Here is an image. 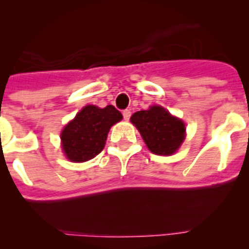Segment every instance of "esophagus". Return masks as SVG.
<instances>
[{"label":"esophagus","mask_w":249,"mask_h":249,"mask_svg":"<svg viewBox=\"0 0 249 249\" xmlns=\"http://www.w3.org/2000/svg\"><path fill=\"white\" fill-rule=\"evenodd\" d=\"M129 117H131V111L129 109H124L123 111V118H124V121H128Z\"/></svg>","instance_id":"obj_1"}]
</instances>
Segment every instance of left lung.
Masks as SVG:
<instances>
[{"instance_id":"left-lung-1","label":"left lung","mask_w":249,"mask_h":249,"mask_svg":"<svg viewBox=\"0 0 249 249\" xmlns=\"http://www.w3.org/2000/svg\"><path fill=\"white\" fill-rule=\"evenodd\" d=\"M131 122L140 131L152 153L171 156L183 143L186 126L160 106H152L146 111L132 114Z\"/></svg>"}]
</instances>
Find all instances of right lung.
Masks as SVG:
<instances>
[{"mask_svg": "<svg viewBox=\"0 0 249 249\" xmlns=\"http://www.w3.org/2000/svg\"><path fill=\"white\" fill-rule=\"evenodd\" d=\"M122 120V113L113 106L100 108L85 106L61 132V142L66 157L71 162H86L105 148L109 128Z\"/></svg>", "mask_w": 249, "mask_h": 249, "instance_id": "obj_1", "label": "right lung"}]
</instances>
